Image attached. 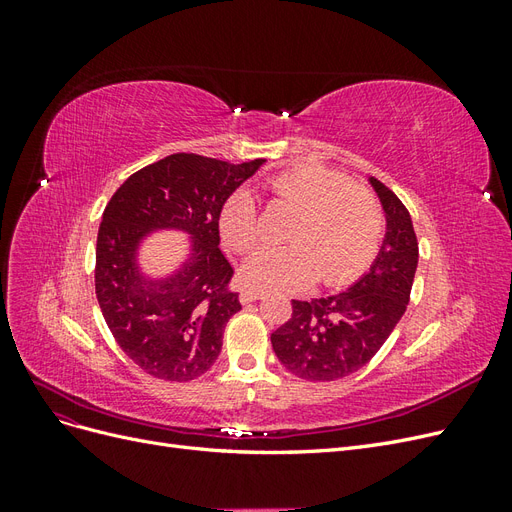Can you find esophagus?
I'll return each instance as SVG.
<instances>
[{
	"label": "esophagus",
	"instance_id": "esophagus-1",
	"mask_svg": "<svg viewBox=\"0 0 512 512\" xmlns=\"http://www.w3.org/2000/svg\"><path fill=\"white\" fill-rule=\"evenodd\" d=\"M260 297H262V292H258V290H243L241 303H252V301H258Z\"/></svg>",
	"mask_w": 512,
	"mask_h": 512
}]
</instances>
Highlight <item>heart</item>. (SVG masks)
I'll return each instance as SVG.
<instances>
[{"mask_svg": "<svg viewBox=\"0 0 512 512\" xmlns=\"http://www.w3.org/2000/svg\"><path fill=\"white\" fill-rule=\"evenodd\" d=\"M277 203L299 211L286 247H265L241 269L245 286L258 290H299L316 277L342 286L374 256L384 232L378 198L363 185L320 164L284 170L267 181ZM260 215L247 190L232 194L220 211V235L235 252H250L260 241Z\"/></svg>", "mask_w": 512, "mask_h": 512, "instance_id": "heart-1", "label": "heart"}]
</instances>
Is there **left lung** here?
Segmentation results:
<instances>
[{
  "label": "left lung",
  "instance_id": "1",
  "mask_svg": "<svg viewBox=\"0 0 512 512\" xmlns=\"http://www.w3.org/2000/svg\"><path fill=\"white\" fill-rule=\"evenodd\" d=\"M386 218L384 241L367 273L329 297L292 299V316L271 333L280 363L303 380L329 382L359 371L389 339L406 312L418 265V243L404 203L378 179H367Z\"/></svg>",
  "mask_w": 512,
  "mask_h": 512
}]
</instances>
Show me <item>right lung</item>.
<instances>
[{
    "mask_svg": "<svg viewBox=\"0 0 512 512\" xmlns=\"http://www.w3.org/2000/svg\"><path fill=\"white\" fill-rule=\"evenodd\" d=\"M265 160L228 164L173 153L123 181L108 200L96 243V297L119 348L147 374L188 382L215 363L241 303L228 290L220 211ZM160 229L188 236L189 254L166 276L140 265L142 243Z\"/></svg>",
    "mask_w": 512,
    "mask_h": 512,
    "instance_id": "1",
    "label": "right lung"
}]
</instances>
